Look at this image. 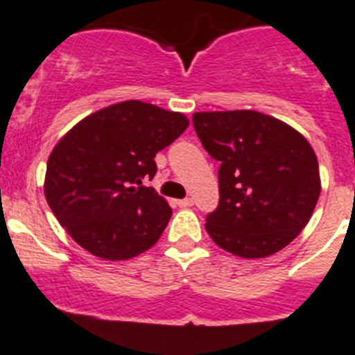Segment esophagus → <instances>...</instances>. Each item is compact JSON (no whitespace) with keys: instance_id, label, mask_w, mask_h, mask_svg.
Wrapping results in <instances>:
<instances>
[{"instance_id":"obj_1","label":"esophagus","mask_w":355,"mask_h":355,"mask_svg":"<svg viewBox=\"0 0 355 355\" xmlns=\"http://www.w3.org/2000/svg\"><path fill=\"white\" fill-rule=\"evenodd\" d=\"M177 205L180 208H189V207H193L194 200H193V198H185V200H178Z\"/></svg>"}]
</instances>
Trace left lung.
I'll return each mask as SVG.
<instances>
[{
    "mask_svg": "<svg viewBox=\"0 0 355 355\" xmlns=\"http://www.w3.org/2000/svg\"><path fill=\"white\" fill-rule=\"evenodd\" d=\"M205 150L220 161L217 210L207 233L243 259L282 250L303 231L320 196L319 162L306 138L254 110L198 112Z\"/></svg>",
    "mask_w": 355,
    "mask_h": 355,
    "instance_id": "left-lung-1",
    "label": "left lung"
}]
</instances>
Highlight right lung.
Wrapping results in <instances>:
<instances>
[{
	"label": "right lung",
	"mask_w": 355,
	"mask_h": 355,
	"mask_svg": "<svg viewBox=\"0 0 355 355\" xmlns=\"http://www.w3.org/2000/svg\"><path fill=\"white\" fill-rule=\"evenodd\" d=\"M180 112L115 103L73 125L47 162L45 198L69 236L92 256L125 261L145 252L171 217L168 201L141 185L155 154L187 129Z\"/></svg>",
	"instance_id": "right-lung-1"
}]
</instances>
